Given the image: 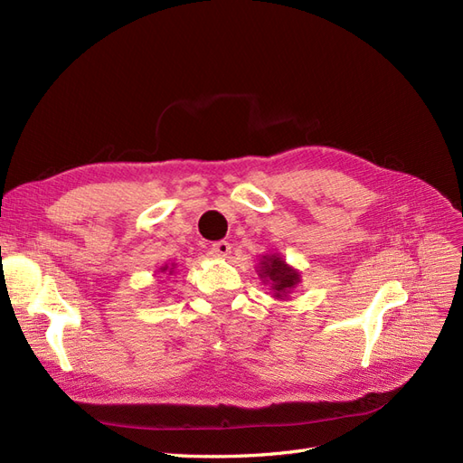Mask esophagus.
<instances>
[{
	"mask_svg": "<svg viewBox=\"0 0 463 463\" xmlns=\"http://www.w3.org/2000/svg\"><path fill=\"white\" fill-rule=\"evenodd\" d=\"M213 255L214 257H218V259H226L230 253H232V245L228 243V241H216L214 245H213Z\"/></svg>",
	"mask_w": 463,
	"mask_h": 463,
	"instance_id": "1",
	"label": "esophagus"
}]
</instances>
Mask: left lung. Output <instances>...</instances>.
<instances>
[{
  "label": "left lung",
  "instance_id": "left-lung-1",
  "mask_svg": "<svg viewBox=\"0 0 463 463\" xmlns=\"http://www.w3.org/2000/svg\"><path fill=\"white\" fill-rule=\"evenodd\" d=\"M259 276L264 284H270L274 289V298L284 299L289 296V291L301 282V274L291 269L289 264L279 255H266L260 260Z\"/></svg>",
  "mask_w": 463,
  "mask_h": 463
}]
</instances>
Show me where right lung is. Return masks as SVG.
Instances as JSON below:
<instances>
[{"label": "right lung", "instance_id": "add662e5", "mask_svg": "<svg viewBox=\"0 0 463 463\" xmlns=\"http://www.w3.org/2000/svg\"><path fill=\"white\" fill-rule=\"evenodd\" d=\"M174 269H175V266L172 264V269H170V266H162V269H160V272H167V274H174Z\"/></svg>", "mask_w": 463, "mask_h": 463}]
</instances>
